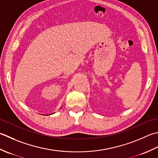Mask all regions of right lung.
<instances>
[{
  "label": "right lung",
  "instance_id": "add662e5",
  "mask_svg": "<svg viewBox=\"0 0 158 158\" xmlns=\"http://www.w3.org/2000/svg\"><path fill=\"white\" fill-rule=\"evenodd\" d=\"M54 113H52V114H54ZM50 114H45V115H50ZM43 115V114H42Z\"/></svg>",
  "mask_w": 158,
  "mask_h": 158
}]
</instances>
